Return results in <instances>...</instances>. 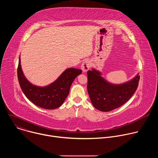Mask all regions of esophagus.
Here are the masks:
<instances>
[{
  "label": "esophagus",
  "instance_id": "1",
  "mask_svg": "<svg viewBox=\"0 0 158 158\" xmlns=\"http://www.w3.org/2000/svg\"><path fill=\"white\" fill-rule=\"evenodd\" d=\"M91 67V62L89 60H85L82 62L81 65V69L84 73L87 72Z\"/></svg>",
  "mask_w": 158,
  "mask_h": 158
}]
</instances>
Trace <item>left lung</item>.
I'll return each instance as SVG.
<instances>
[{
    "label": "left lung",
    "instance_id": "1",
    "mask_svg": "<svg viewBox=\"0 0 158 158\" xmlns=\"http://www.w3.org/2000/svg\"><path fill=\"white\" fill-rule=\"evenodd\" d=\"M87 92L93 106L102 112L115 109L125 104L132 96L138 86L139 76L121 84L107 82L101 73L93 69L87 71Z\"/></svg>",
    "mask_w": 158,
    "mask_h": 158
}]
</instances>
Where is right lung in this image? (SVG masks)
<instances>
[{"mask_svg": "<svg viewBox=\"0 0 158 158\" xmlns=\"http://www.w3.org/2000/svg\"><path fill=\"white\" fill-rule=\"evenodd\" d=\"M81 73V69L68 68L51 84L44 87L37 86L26 78L21 68L19 57L17 77L22 91L29 101L44 109H54L60 107L69 95L74 80Z\"/></svg>", "mask_w": 158, "mask_h": 158, "instance_id": "1", "label": "right lung"}]
</instances>
